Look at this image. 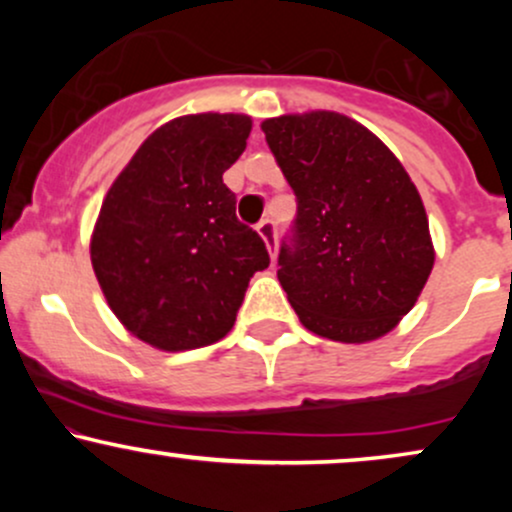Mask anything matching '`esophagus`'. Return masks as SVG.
<instances>
[{"instance_id": "obj_1", "label": "esophagus", "mask_w": 512, "mask_h": 512, "mask_svg": "<svg viewBox=\"0 0 512 512\" xmlns=\"http://www.w3.org/2000/svg\"><path fill=\"white\" fill-rule=\"evenodd\" d=\"M257 233H260V238L264 240V245H267L269 252H272V260H276V228L272 221H260V226H257Z\"/></svg>"}]
</instances>
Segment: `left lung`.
Returning a JSON list of instances; mask_svg holds the SVG:
<instances>
[{"mask_svg": "<svg viewBox=\"0 0 512 512\" xmlns=\"http://www.w3.org/2000/svg\"><path fill=\"white\" fill-rule=\"evenodd\" d=\"M262 132L298 199L276 272L298 320L332 342L385 337L436 262L409 173L368 127L334 110L269 117Z\"/></svg>", "mask_w": 512, "mask_h": 512, "instance_id": "8db88e82", "label": "left lung"}]
</instances>
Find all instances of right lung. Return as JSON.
Masks as SVG:
<instances>
[{
	"mask_svg": "<svg viewBox=\"0 0 512 512\" xmlns=\"http://www.w3.org/2000/svg\"><path fill=\"white\" fill-rule=\"evenodd\" d=\"M250 115H182L151 132L105 195L91 264L117 320L161 351L233 330L264 240L236 219L223 173L245 151Z\"/></svg>",
	"mask_w": 512,
	"mask_h": 512,
	"instance_id": "1",
	"label": "right lung"
}]
</instances>
